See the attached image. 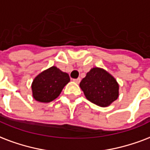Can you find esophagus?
<instances>
[{
  "instance_id": "34e87169",
  "label": "esophagus",
  "mask_w": 150,
  "mask_h": 150,
  "mask_svg": "<svg viewBox=\"0 0 150 150\" xmlns=\"http://www.w3.org/2000/svg\"><path fill=\"white\" fill-rule=\"evenodd\" d=\"M73 81L76 83H79L80 81H81V79L80 78H78V79H73Z\"/></svg>"
}]
</instances>
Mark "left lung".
I'll list each match as a JSON object with an SVG mask.
<instances>
[{
	"instance_id": "obj_1",
	"label": "left lung",
	"mask_w": 150,
	"mask_h": 150,
	"mask_svg": "<svg viewBox=\"0 0 150 150\" xmlns=\"http://www.w3.org/2000/svg\"><path fill=\"white\" fill-rule=\"evenodd\" d=\"M86 98L100 107L111 105L119 97V84L105 70L93 67L79 84Z\"/></svg>"
}]
</instances>
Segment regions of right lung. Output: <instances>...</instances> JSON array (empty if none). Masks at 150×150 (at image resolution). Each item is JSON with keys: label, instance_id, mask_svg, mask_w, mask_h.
Returning a JSON list of instances; mask_svg holds the SVG:
<instances>
[{"label": "right lung", "instance_id": "right-lung-1", "mask_svg": "<svg viewBox=\"0 0 150 150\" xmlns=\"http://www.w3.org/2000/svg\"><path fill=\"white\" fill-rule=\"evenodd\" d=\"M69 81L67 73L63 72L54 66L50 67L37 75L33 81V97L39 102H50L60 95Z\"/></svg>", "mask_w": 150, "mask_h": 150}]
</instances>
